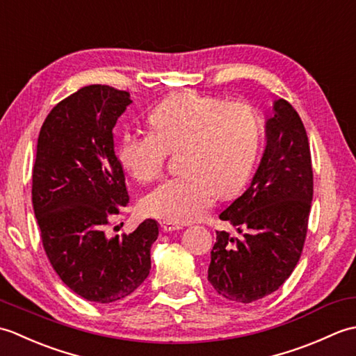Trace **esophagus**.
I'll return each instance as SVG.
<instances>
[{
	"instance_id": "esophagus-1",
	"label": "esophagus",
	"mask_w": 356,
	"mask_h": 356,
	"mask_svg": "<svg viewBox=\"0 0 356 356\" xmlns=\"http://www.w3.org/2000/svg\"><path fill=\"white\" fill-rule=\"evenodd\" d=\"M179 229H182V226L177 225V223H172V222H168V220L161 222V231L162 232H172V231H179Z\"/></svg>"
}]
</instances>
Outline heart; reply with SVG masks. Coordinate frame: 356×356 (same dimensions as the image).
Listing matches in <instances>:
<instances>
[{"label":"heart","mask_w":356,"mask_h":356,"mask_svg":"<svg viewBox=\"0 0 356 356\" xmlns=\"http://www.w3.org/2000/svg\"><path fill=\"white\" fill-rule=\"evenodd\" d=\"M149 131H127L118 159L139 184L161 179L170 153L182 172L143 200L148 216L188 223L205 216L217 194L231 197L251 176L261 143V119L246 102H226L197 90H182L148 115Z\"/></svg>","instance_id":"obj_1"}]
</instances>
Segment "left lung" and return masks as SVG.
Returning <instances> with one entry per match:
<instances>
[{
    "mask_svg": "<svg viewBox=\"0 0 356 356\" xmlns=\"http://www.w3.org/2000/svg\"><path fill=\"white\" fill-rule=\"evenodd\" d=\"M266 149L251 186L220 218L240 238L217 231L208 282L223 298L252 303L291 277L303 252L314 195L306 128L292 105L278 99L266 122Z\"/></svg>",
    "mask_w": 356,
    "mask_h": 356,
    "instance_id": "obj_1",
    "label": "left lung"
}]
</instances>
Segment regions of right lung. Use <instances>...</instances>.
Returning a JSON list of instances; mask_svg holds the SVG:
<instances>
[{
    "instance_id": "add662e5",
    "label": "right lung",
    "mask_w": 356,
    "mask_h": 356,
    "mask_svg": "<svg viewBox=\"0 0 356 356\" xmlns=\"http://www.w3.org/2000/svg\"><path fill=\"white\" fill-rule=\"evenodd\" d=\"M130 104L124 90L82 87L51 108L38 138L32 203L45 255L74 293L95 303L127 298L145 282L159 236L151 218L131 234H105L130 202L113 142Z\"/></svg>"
}]
</instances>
